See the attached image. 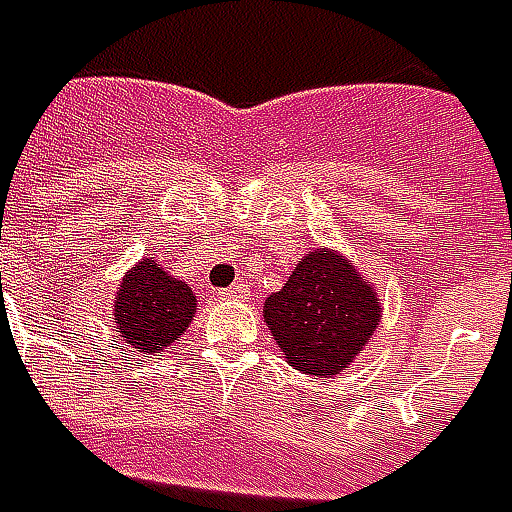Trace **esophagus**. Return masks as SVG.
<instances>
[{"instance_id": "esophagus-1", "label": "esophagus", "mask_w": 512, "mask_h": 512, "mask_svg": "<svg viewBox=\"0 0 512 512\" xmlns=\"http://www.w3.org/2000/svg\"><path fill=\"white\" fill-rule=\"evenodd\" d=\"M220 295L231 297V300H245V297L250 295V289H248V284H245V281H234V284L228 286V289H223Z\"/></svg>"}]
</instances>
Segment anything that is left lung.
<instances>
[{"instance_id":"1","label":"left lung","mask_w":512,"mask_h":512,"mask_svg":"<svg viewBox=\"0 0 512 512\" xmlns=\"http://www.w3.org/2000/svg\"><path fill=\"white\" fill-rule=\"evenodd\" d=\"M264 322L289 364L303 375H339L380 322L369 281L331 250L297 264L281 292L267 297Z\"/></svg>"}]
</instances>
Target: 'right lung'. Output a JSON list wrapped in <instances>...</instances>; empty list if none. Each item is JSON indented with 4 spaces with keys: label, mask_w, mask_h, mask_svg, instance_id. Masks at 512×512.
<instances>
[{
    "label": "right lung",
    "mask_w": 512,
    "mask_h": 512,
    "mask_svg": "<svg viewBox=\"0 0 512 512\" xmlns=\"http://www.w3.org/2000/svg\"><path fill=\"white\" fill-rule=\"evenodd\" d=\"M192 311L195 297L190 286L170 278L154 259H143L123 278L115 297L121 350L137 355L168 350L190 328Z\"/></svg>",
    "instance_id": "right-lung-1"
}]
</instances>
